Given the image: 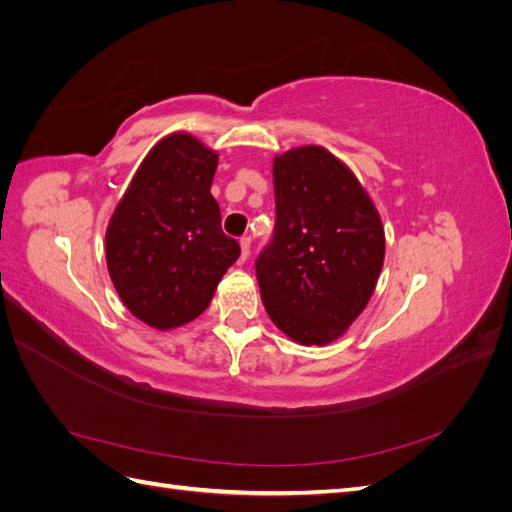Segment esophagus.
Returning a JSON list of instances; mask_svg holds the SVG:
<instances>
[{"label":"esophagus","mask_w":512,"mask_h":512,"mask_svg":"<svg viewBox=\"0 0 512 512\" xmlns=\"http://www.w3.org/2000/svg\"><path fill=\"white\" fill-rule=\"evenodd\" d=\"M239 245H241V260L245 262L247 258H250V245H252V239H250V237H243V239L239 241Z\"/></svg>","instance_id":"34e87169"}]
</instances>
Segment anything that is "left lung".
I'll return each mask as SVG.
<instances>
[{
    "label": "left lung",
    "instance_id": "left-lung-1",
    "mask_svg": "<svg viewBox=\"0 0 512 512\" xmlns=\"http://www.w3.org/2000/svg\"><path fill=\"white\" fill-rule=\"evenodd\" d=\"M275 232L256 260L277 329L303 346L342 335L369 303L384 262V228L352 170L318 145L273 160Z\"/></svg>",
    "mask_w": 512,
    "mask_h": 512
}]
</instances>
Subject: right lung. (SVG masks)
Returning a JSON list of instances; mask_svg holds the SVG:
<instances>
[{
	"label": "right lung",
	"mask_w": 512,
	"mask_h": 512,
	"mask_svg": "<svg viewBox=\"0 0 512 512\" xmlns=\"http://www.w3.org/2000/svg\"><path fill=\"white\" fill-rule=\"evenodd\" d=\"M218 153L175 132L138 166L106 228L108 275L123 305L153 329L188 324L209 307L241 254L211 196Z\"/></svg>",
	"instance_id": "add662e5"
}]
</instances>
